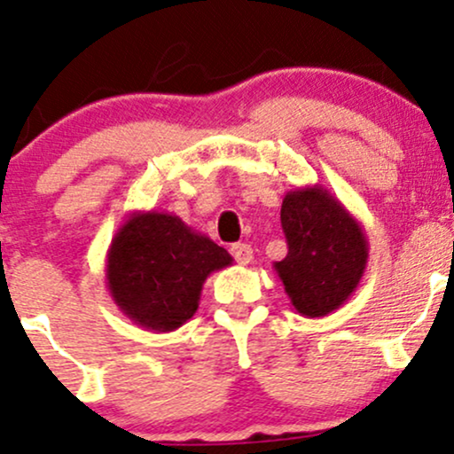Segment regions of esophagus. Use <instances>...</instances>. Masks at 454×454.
Listing matches in <instances>:
<instances>
[{"mask_svg": "<svg viewBox=\"0 0 454 454\" xmlns=\"http://www.w3.org/2000/svg\"><path fill=\"white\" fill-rule=\"evenodd\" d=\"M231 254L235 256V261L239 265H250L252 258H254V250L247 243H235V246L231 247Z\"/></svg>", "mask_w": 454, "mask_h": 454, "instance_id": "obj_1", "label": "esophagus"}]
</instances>
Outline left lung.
<instances>
[{
	"label": "left lung",
	"instance_id": "8db88e82",
	"mask_svg": "<svg viewBox=\"0 0 454 454\" xmlns=\"http://www.w3.org/2000/svg\"><path fill=\"white\" fill-rule=\"evenodd\" d=\"M280 219L288 254L273 269L291 306L301 317H327L364 276L368 241L362 223L323 185L286 192Z\"/></svg>",
	"mask_w": 454,
	"mask_h": 454
}]
</instances>
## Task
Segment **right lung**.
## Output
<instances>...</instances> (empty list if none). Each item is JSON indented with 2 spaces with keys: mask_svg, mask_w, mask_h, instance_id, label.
<instances>
[{
  "mask_svg": "<svg viewBox=\"0 0 454 454\" xmlns=\"http://www.w3.org/2000/svg\"><path fill=\"white\" fill-rule=\"evenodd\" d=\"M232 256L178 215L136 211L107 250L106 282L114 303L148 332H174L196 315L202 284Z\"/></svg>",
  "mask_w": 454,
  "mask_h": 454,
  "instance_id": "add662e5",
  "label": "right lung"
}]
</instances>
